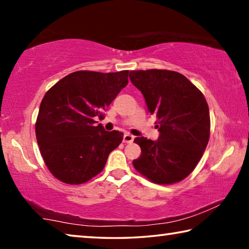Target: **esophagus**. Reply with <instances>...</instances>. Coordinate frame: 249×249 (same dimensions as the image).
<instances>
[{"label":"esophagus","instance_id":"obj_1","mask_svg":"<svg viewBox=\"0 0 249 249\" xmlns=\"http://www.w3.org/2000/svg\"><path fill=\"white\" fill-rule=\"evenodd\" d=\"M134 141V136L130 134H125L123 137V142H132Z\"/></svg>","mask_w":249,"mask_h":249}]
</instances>
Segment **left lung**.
I'll use <instances>...</instances> for the list:
<instances>
[{"instance_id":"left-lung-1","label":"left lung","mask_w":249,"mask_h":249,"mask_svg":"<svg viewBox=\"0 0 249 249\" xmlns=\"http://www.w3.org/2000/svg\"><path fill=\"white\" fill-rule=\"evenodd\" d=\"M129 79L156 116L159 138L136 137L142 154L133 160L141 175L157 184H174L191 174L210 138L209 105L183 74L170 70L130 71Z\"/></svg>"}]
</instances>
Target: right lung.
<instances>
[{
  "instance_id": "obj_1",
  "label": "right lung",
  "mask_w": 249,
  "mask_h": 249,
  "mask_svg": "<svg viewBox=\"0 0 249 249\" xmlns=\"http://www.w3.org/2000/svg\"><path fill=\"white\" fill-rule=\"evenodd\" d=\"M128 83V70L102 73L80 70L66 75L41 100L35 132L52 175L67 184H81L99 175L123 133L96 124Z\"/></svg>"
}]
</instances>
